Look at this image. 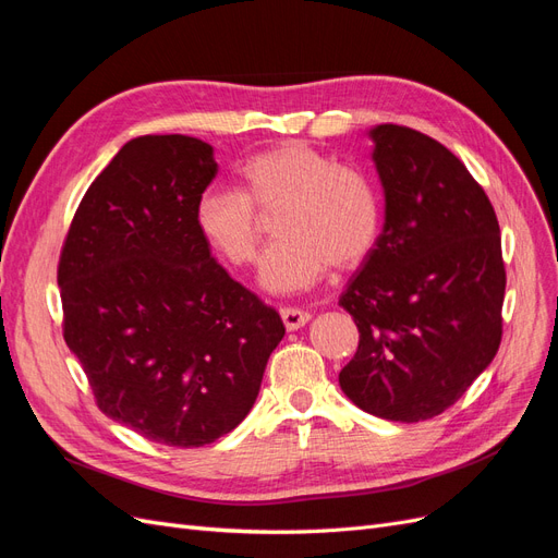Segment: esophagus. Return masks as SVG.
Masks as SVG:
<instances>
[{
	"instance_id": "1",
	"label": "esophagus",
	"mask_w": 558,
	"mask_h": 558,
	"mask_svg": "<svg viewBox=\"0 0 558 558\" xmlns=\"http://www.w3.org/2000/svg\"><path fill=\"white\" fill-rule=\"evenodd\" d=\"M281 318H283L286 330H298L305 326L312 316H310V312H302L295 307H281Z\"/></svg>"
}]
</instances>
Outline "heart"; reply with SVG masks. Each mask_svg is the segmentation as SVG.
<instances>
[{"instance_id": "b5f03b06", "label": "heart", "mask_w": 558, "mask_h": 558, "mask_svg": "<svg viewBox=\"0 0 558 558\" xmlns=\"http://www.w3.org/2000/svg\"><path fill=\"white\" fill-rule=\"evenodd\" d=\"M260 283L275 293L312 289L328 269L367 260L381 232V199L363 170L335 162L307 142H281L240 167V191L209 189L195 202V228L216 256L251 267L263 240L260 216L275 214Z\"/></svg>"}]
</instances>
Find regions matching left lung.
<instances>
[{
  "label": "left lung",
  "mask_w": 558,
  "mask_h": 558,
  "mask_svg": "<svg viewBox=\"0 0 558 558\" xmlns=\"http://www.w3.org/2000/svg\"><path fill=\"white\" fill-rule=\"evenodd\" d=\"M369 137L386 218L340 298L359 328L340 386L361 410L414 424L449 410L500 347V228L488 195L447 146L393 123Z\"/></svg>",
  "instance_id": "obj_1"
}]
</instances>
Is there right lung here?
<instances>
[{
  "mask_svg": "<svg viewBox=\"0 0 558 558\" xmlns=\"http://www.w3.org/2000/svg\"><path fill=\"white\" fill-rule=\"evenodd\" d=\"M216 174L202 140L128 142L78 202L58 260L62 337L97 408L181 449L240 424L286 332L197 234L195 202Z\"/></svg>",
  "mask_w": 558,
  "mask_h": 558,
  "instance_id": "1",
  "label": "right lung"
}]
</instances>
